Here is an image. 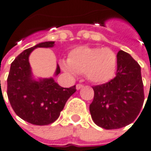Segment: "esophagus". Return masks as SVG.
<instances>
[{
    "label": "esophagus",
    "instance_id": "esophagus-1",
    "mask_svg": "<svg viewBox=\"0 0 151 151\" xmlns=\"http://www.w3.org/2000/svg\"><path fill=\"white\" fill-rule=\"evenodd\" d=\"M83 84H80V83H78V84L76 85V88H77L78 90L80 89L81 88H83Z\"/></svg>",
    "mask_w": 151,
    "mask_h": 151
}]
</instances>
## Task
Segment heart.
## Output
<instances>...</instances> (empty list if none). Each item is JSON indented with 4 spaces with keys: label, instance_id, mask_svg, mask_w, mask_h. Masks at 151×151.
Wrapping results in <instances>:
<instances>
[{
    "label": "heart",
    "instance_id": "heart-1",
    "mask_svg": "<svg viewBox=\"0 0 151 151\" xmlns=\"http://www.w3.org/2000/svg\"><path fill=\"white\" fill-rule=\"evenodd\" d=\"M62 68L70 74H85L89 81L104 83L110 81L115 74L116 56L108 48H90L79 46L68 55V62L61 63Z\"/></svg>",
    "mask_w": 151,
    "mask_h": 151
}]
</instances>
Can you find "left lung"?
I'll return each mask as SVG.
<instances>
[{
    "mask_svg": "<svg viewBox=\"0 0 151 151\" xmlns=\"http://www.w3.org/2000/svg\"><path fill=\"white\" fill-rule=\"evenodd\" d=\"M116 77L92 88L95 95L89 105L91 117L96 125L106 129L121 128L139 116L145 101L144 84L139 63L128 53L116 55Z\"/></svg>",
    "mask_w": 151,
    "mask_h": 151,
    "instance_id": "1",
    "label": "left lung"
}]
</instances>
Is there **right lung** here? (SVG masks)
Listing matches in <instances>:
<instances>
[{
  "label": "right lung",
  "mask_w": 151,
  "mask_h": 151,
  "mask_svg": "<svg viewBox=\"0 0 151 151\" xmlns=\"http://www.w3.org/2000/svg\"><path fill=\"white\" fill-rule=\"evenodd\" d=\"M54 41L42 42L23 50L12 63L7 77V96L11 106L19 117L34 125H48L56 121L76 86L61 87L50 78H32L29 63L30 53L38 47H52ZM61 72L57 65L56 75Z\"/></svg>",
  "instance_id": "right-lung-1"
}]
</instances>
